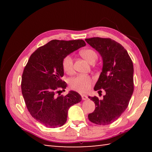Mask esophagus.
<instances>
[{
  "instance_id": "obj_1",
  "label": "esophagus",
  "mask_w": 152,
  "mask_h": 152,
  "mask_svg": "<svg viewBox=\"0 0 152 152\" xmlns=\"http://www.w3.org/2000/svg\"><path fill=\"white\" fill-rule=\"evenodd\" d=\"M81 96H82V100H84V101H85V100H87V99H88V96H87L86 95H84V94H82V95H81Z\"/></svg>"
}]
</instances>
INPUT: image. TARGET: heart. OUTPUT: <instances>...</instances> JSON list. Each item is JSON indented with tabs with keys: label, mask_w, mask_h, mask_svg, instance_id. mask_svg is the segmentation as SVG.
<instances>
[{
	"label": "heart",
	"mask_w": 152,
	"mask_h": 152,
	"mask_svg": "<svg viewBox=\"0 0 152 152\" xmlns=\"http://www.w3.org/2000/svg\"><path fill=\"white\" fill-rule=\"evenodd\" d=\"M80 54L89 63L93 64L97 60V53L92 49H84L80 51ZM62 68L64 71L68 74L74 72V61L70 55L64 58L62 60ZM92 84V79L87 75H78L72 78L70 81V88L80 93H85L91 88Z\"/></svg>",
	"instance_id": "obj_1"
}]
</instances>
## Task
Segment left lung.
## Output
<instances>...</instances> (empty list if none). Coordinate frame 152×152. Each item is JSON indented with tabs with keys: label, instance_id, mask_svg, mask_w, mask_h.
I'll return each mask as SVG.
<instances>
[{
	"label": "left lung",
	"instance_id": "8db88e82",
	"mask_svg": "<svg viewBox=\"0 0 152 152\" xmlns=\"http://www.w3.org/2000/svg\"><path fill=\"white\" fill-rule=\"evenodd\" d=\"M86 42L99 52L103 60L102 70L95 84L99 94L103 89V99L91 97L95 109L88 115L90 121L99 125L110 124L116 121L128 107L133 84V65L127 50L110 38L92 37Z\"/></svg>",
	"mask_w": 152,
	"mask_h": 152
}]
</instances>
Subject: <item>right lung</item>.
<instances>
[{
    "mask_svg": "<svg viewBox=\"0 0 152 152\" xmlns=\"http://www.w3.org/2000/svg\"><path fill=\"white\" fill-rule=\"evenodd\" d=\"M86 45L82 39H53L37 48L25 66L21 79V91L31 115L47 127L56 128L65 124L69 108L81 101V96L70 91L66 96L62 60L80 48ZM58 94V96H57Z\"/></svg>",
    "mask_w": 152,
    "mask_h": 152,
    "instance_id": "1",
    "label": "right lung"
}]
</instances>
